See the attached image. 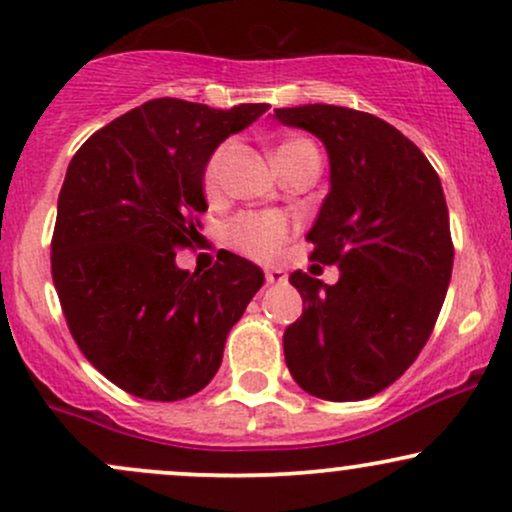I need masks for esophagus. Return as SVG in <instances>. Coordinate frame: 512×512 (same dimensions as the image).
I'll return each instance as SVG.
<instances>
[{
    "label": "esophagus",
    "instance_id": "34e87169",
    "mask_svg": "<svg viewBox=\"0 0 512 512\" xmlns=\"http://www.w3.org/2000/svg\"><path fill=\"white\" fill-rule=\"evenodd\" d=\"M264 279H267V284H286V272L279 267H267L264 269Z\"/></svg>",
    "mask_w": 512,
    "mask_h": 512
}]
</instances>
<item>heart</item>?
<instances>
[{"label":"heart","instance_id":"heart-1","mask_svg":"<svg viewBox=\"0 0 512 512\" xmlns=\"http://www.w3.org/2000/svg\"><path fill=\"white\" fill-rule=\"evenodd\" d=\"M228 149L231 146L221 144L214 154L209 156L207 168H204V190L207 195H219L221 182H223V163H226ZM298 151H315V146L305 139H289V142H281L274 149V161L276 158H284ZM317 154V151H315ZM296 221L286 211H248V214H240L228 223L226 238L238 252L252 257V260L269 262L279 255L281 248L286 245L293 233H296Z\"/></svg>","mask_w":512,"mask_h":512}]
</instances>
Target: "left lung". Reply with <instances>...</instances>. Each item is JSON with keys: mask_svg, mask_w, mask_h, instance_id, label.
Instances as JSON below:
<instances>
[{"mask_svg": "<svg viewBox=\"0 0 512 512\" xmlns=\"http://www.w3.org/2000/svg\"><path fill=\"white\" fill-rule=\"evenodd\" d=\"M274 117L325 144L330 192L305 238L310 260L339 267L334 286L289 276L303 315L284 332L286 366L310 395L368 399L416 361L443 308L455 257L443 187L419 146L380 117L325 103Z\"/></svg>", "mask_w": 512, "mask_h": 512, "instance_id": "1", "label": "left lung"}]
</instances>
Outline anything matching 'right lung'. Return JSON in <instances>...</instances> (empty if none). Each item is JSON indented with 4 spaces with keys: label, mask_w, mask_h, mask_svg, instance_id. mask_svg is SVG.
Segmentation results:
<instances>
[{
    "label": "right lung",
    "mask_w": 512,
    "mask_h": 512,
    "mask_svg": "<svg viewBox=\"0 0 512 512\" xmlns=\"http://www.w3.org/2000/svg\"><path fill=\"white\" fill-rule=\"evenodd\" d=\"M267 108L156 98L98 129L69 163L52 281L74 342L129 395L178 402L207 387L262 289V269L245 257L221 250L214 267L190 274L175 250L199 236L209 156Z\"/></svg>",
    "instance_id": "obj_1"
}]
</instances>
